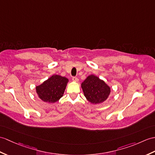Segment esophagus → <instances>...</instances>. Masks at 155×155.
Returning <instances> with one entry per match:
<instances>
[{"mask_svg": "<svg viewBox=\"0 0 155 155\" xmlns=\"http://www.w3.org/2000/svg\"><path fill=\"white\" fill-rule=\"evenodd\" d=\"M72 80H73V82H78V78H77V77H73V78H72Z\"/></svg>", "mask_w": 155, "mask_h": 155, "instance_id": "34e87169", "label": "esophagus"}]
</instances>
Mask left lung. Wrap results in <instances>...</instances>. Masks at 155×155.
I'll return each mask as SVG.
<instances>
[{
  "mask_svg": "<svg viewBox=\"0 0 155 155\" xmlns=\"http://www.w3.org/2000/svg\"><path fill=\"white\" fill-rule=\"evenodd\" d=\"M81 88L86 100L92 104L103 103L108 98L111 88L94 74H91L82 82Z\"/></svg>",
  "mask_w": 155,
  "mask_h": 155,
  "instance_id": "8db88e82",
  "label": "left lung"
}]
</instances>
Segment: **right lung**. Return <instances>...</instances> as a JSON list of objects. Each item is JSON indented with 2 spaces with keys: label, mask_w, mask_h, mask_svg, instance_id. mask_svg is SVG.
Segmentation results:
<instances>
[{
  "label": "right lung",
  "mask_w": 155,
  "mask_h": 155,
  "mask_svg": "<svg viewBox=\"0 0 155 155\" xmlns=\"http://www.w3.org/2000/svg\"><path fill=\"white\" fill-rule=\"evenodd\" d=\"M68 82L67 78L53 74L41 84L35 86L36 94L44 102L55 103L63 96Z\"/></svg>",
  "instance_id": "obj_1"
}]
</instances>
